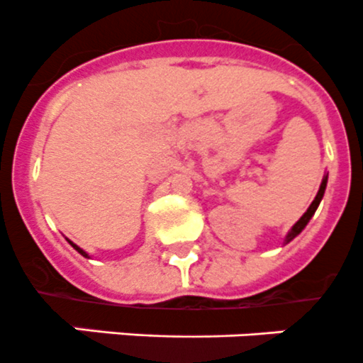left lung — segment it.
<instances>
[{
	"label": "left lung",
	"mask_w": 363,
	"mask_h": 363,
	"mask_svg": "<svg viewBox=\"0 0 363 363\" xmlns=\"http://www.w3.org/2000/svg\"><path fill=\"white\" fill-rule=\"evenodd\" d=\"M325 184H328V178H324V179H322L320 189H318L317 196H315L313 203H311V205H310V208H308V211L304 212V216H302V218L298 219L297 223H295V225H294V228H291V230H290V234H288V238H286V242H290L291 239H294V238H297V235L301 234L302 230H304V227H306V225H308V221H310V219H311V216L315 214V211H317L318 203H320V199H322V196H324V191H325Z\"/></svg>",
	"instance_id": "1"
}]
</instances>
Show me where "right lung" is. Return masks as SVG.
<instances>
[{"label":"right lung","instance_id":"obj_1","mask_svg":"<svg viewBox=\"0 0 363 363\" xmlns=\"http://www.w3.org/2000/svg\"><path fill=\"white\" fill-rule=\"evenodd\" d=\"M69 245H72V247H73V248H75V250H77V252H79V254H81V255H84V257H88V254H86V252H84V250H81V248H79V247H77V245H73V242H72V241H69Z\"/></svg>","mask_w":363,"mask_h":363}]
</instances>
